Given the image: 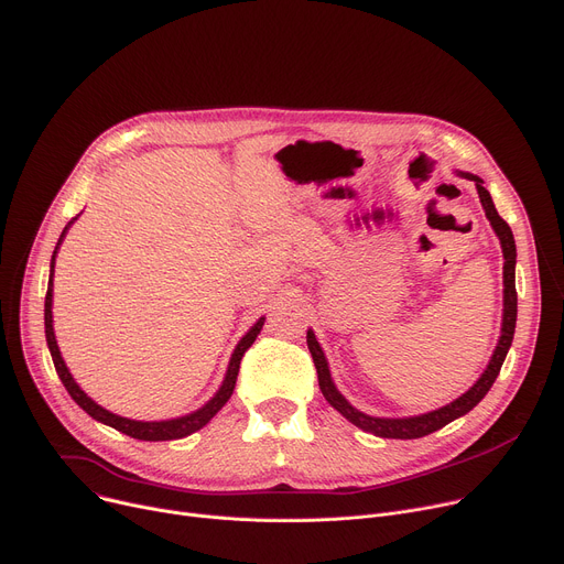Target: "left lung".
Masks as SVG:
<instances>
[{"label": "left lung", "instance_id": "left-lung-1", "mask_svg": "<svg viewBox=\"0 0 564 564\" xmlns=\"http://www.w3.org/2000/svg\"><path fill=\"white\" fill-rule=\"evenodd\" d=\"M456 175L466 177L470 182H475L479 199H481V207L486 212V218L490 220L492 231L499 238L501 245V253H503V313H501V335L499 341L492 350L490 362L486 367V371L479 376V380L466 391L460 393L456 400L447 402L445 406L434 409V412L427 414H419V416H404V419H380V416H369L360 409H355L335 387L330 369H328V360L326 355L313 333V328H308V335H305V341H308L311 355H313V362L317 369V378H319V389L324 393V398L330 402V406H335L337 412L352 423L355 427H360L373 436L380 438H421L427 436L441 427H445L447 423L466 416L473 406H477L481 402V398L490 391L492 382L499 376V369L506 360V352L513 344V335H516V322H518V292H516V263H518V249H516V238L510 227L503 223V218L497 214L495 204L490 193L484 186V180L479 175L473 173H464V171H456Z\"/></svg>", "mask_w": 564, "mask_h": 564}]
</instances>
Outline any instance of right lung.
<instances>
[{
  "mask_svg": "<svg viewBox=\"0 0 564 564\" xmlns=\"http://www.w3.org/2000/svg\"><path fill=\"white\" fill-rule=\"evenodd\" d=\"M78 218H72V223L63 229L61 238H58V245L54 249V256H51V265H48V288H46V299H44V335H46V346H48V352H51V360H54V367H56V373L61 378V382L65 384V389L69 391V395L74 398V402L83 409L85 414H89L94 421L104 423L108 427H115L119 430L121 434H128L132 438H139V441H175V438H184L197 430H202L204 425H207L220 409L227 404V400L231 398L234 393V387H236V378H238V369H240V360L245 350L253 344V339L259 337L263 324H265V317H261L259 322H256L242 337L240 341L236 344L231 357H229V365H227V373H225V380L220 384V389L214 393L212 400L204 402L199 409H195V412L191 414H184V416H177V419H169V421H132V419H123L119 414H112L108 412L106 406H100L96 400H91L74 380V376L69 373L63 355H61V348H58V341H56V333H54V313H51V308H54V272H56V256H58V249L69 231V227L76 223Z\"/></svg>",
  "mask_w": 564,
  "mask_h": 564,
  "instance_id": "add662e5",
  "label": "right lung"
}]
</instances>
